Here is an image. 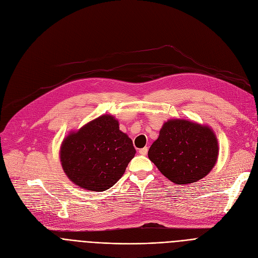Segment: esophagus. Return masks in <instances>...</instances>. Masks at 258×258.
Listing matches in <instances>:
<instances>
[{
	"mask_svg": "<svg viewBox=\"0 0 258 258\" xmlns=\"http://www.w3.org/2000/svg\"><path fill=\"white\" fill-rule=\"evenodd\" d=\"M147 152H148L147 147H143V148H141V150H139V154L142 156H145L147 154Z\"/></svg>",
	"mask_w": 258,
	"mask_h": 258,
	"instance_id": "1",
	"label": "esophagus"
}]
</instances>
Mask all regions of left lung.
<instances>
[{"label":"left lung","instance_id":"8db88e82","mask_svg":"<svg viewBox=\"0 0 258 258\" xmlns=\"http://www.w3.org/2000/svg\"><path fill=\"white\" fill-rule=\"evenodd\" d=\"M218 157L219 142L213 130L186 119L164 122L148 151V158L161 173L178 185L206 177Z\"/></svg>","mask_w":258,"mask_h":258}]
</instances>
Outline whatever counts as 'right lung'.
<instances>
[{"instance_id":"right-lung-1","label":"right lung","mask_w":258,"mask_h":258,"mask_svg":"<svg viewBox=\"0 0 258 258\" xmlns=\"http://www.w3.org/2000/svg\"><path fill=\"white\" fill-rule=\"evenodd\" d=\"M136 150L112 115L94 119L63 139L59 158L67 177L89 191H104L123 175Z\"/></svg>"}]
</instances>
